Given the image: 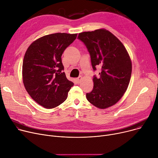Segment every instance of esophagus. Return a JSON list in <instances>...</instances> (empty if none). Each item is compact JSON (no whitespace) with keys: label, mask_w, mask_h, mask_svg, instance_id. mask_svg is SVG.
Here are the masks:
<instances>
[{"label":"esophagus","mask_w":158,"mask_h":158,"mask_svg":"<svg viewBox=\"0 0 158 158\" xmlns=\"http://www.w3.org/2000/svg\"><path fill=\"white\" fill-rule=\"evenodd\" d=\"M81 79H82V77H81V76H80L79 77H78V78H77V83H80V81H81Z\"/></svg>","instance_id":"esophagus-1"}]
</instances>
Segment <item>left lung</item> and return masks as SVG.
Here are the masks:
<instances>
[{
    "label": "left lung",
    "instance_id": "obj_1",
    "mask_svg": "<svg viewBox=\"0 0 158 158\" xmlns=\"http://www.w3.org/2000/svg\"><path fill=\"white\" fill-rule=\"evenodd\" d=\"M78 39L86 46L93 70L101 67L99 76H94L93 89L86 94L87 100L101 109L114 105L125 93L131 76V60L126 48L104 29L80 33Z\"/></svg>",
    "mask_w": 158,
    "mask_h": 158
}]
</instances>
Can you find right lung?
<instances>
[{
  "instance_id": "1",
  "label": "right lung",
  "mask_w": 158,
  "mask_h": 158,
  "mask_svg": "<svg viewBox=\"0 0 158 158\" xmlns=\"http://www.w3.org/2000/svg\"><path fill=\"white\" fill-rule=\"evenodd\" d=\"M77 36L67 33L46 35L34 41L25 52L22 66L25 88L45 108L62 104L74 85L63 71L61 56Z\"/></svg>"
}]
</instances>
